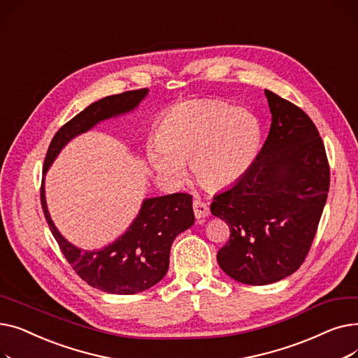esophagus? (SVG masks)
I'll list each match as a JSON object with an SVG mask.
<instances>
[{
	"label": "esophagus",
	"instance_id": "obj_1",
	"mask_svg": "<svg viewBox=\"0 0 358 358\" xmlns=\"http://www.w3.org/2000/svg\"><path fill=\"white\" fill-rule=\"evenodd\" d=\"M193 210H194L196 219H204V217H209L210 216L209 206L206 204L204 201H200V200H194L193 201Z\"/></svg>",
	"mask_w": 358,
	"mask_h": 358
}]
</instances>
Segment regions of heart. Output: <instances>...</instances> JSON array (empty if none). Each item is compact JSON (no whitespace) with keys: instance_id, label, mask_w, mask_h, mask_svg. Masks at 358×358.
I'll list each match as a JSON object with an SVG mask.
<instances>
[{"instance_id":"heart-1","label":"heart","mask_w":358,"mask_h":358,"mask_svg":"<svg viewBox=\"0 0 358 358\" xmlns=\"http://www.w3.org/2000/svg\"><path fill=\"white\" fill-rule=\"evenodd\" d=\"M261 141V124L251 111L217 100H194L165 113L157 141L148 143L146 158L154 171L171 184L182 182L184 162L190 161L199 182L220 190L247 174Z\"/></svg>"}]
</instances>
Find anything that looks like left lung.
I'll list each match as a JSON object with an SVG mask.
<instances>
[{"mask_svg": "<svg viewBox=\"0 0 358 358\" xmlns=\"http://www.w3.org/2000/svg\"><path fill=\"white\" fill-rule=\"evenodd\" d=\"M264 92L271 111L267 141L247 174L210 204L231 231L217 252L219 266L251 286L275 283L302 266L329 192V164L316 126L302 108Z\"/></svg>", "mask_w": 358, "mask_h": 358, "instance_id": "left-lung-1", "label": "left lung"}]
</instances>
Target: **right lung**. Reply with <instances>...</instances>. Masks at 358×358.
Instances as JSON below:
<instances>
[{
	"instance_id": "right-lung-1",
	"label": "right lung",
	"mask_w": 358,
	"mask_h": 358,
	"mask_svg": "<svg viewBox=\"0 0 358 358\" xmlns=\"http://www.w3.org/2000/svg\"><path fill=\"white\" fill-rule=\"evenodd\" d=\"M146 94L148 90L142 88L104 97L65 123L49 145L43 176L71 139L103 120L135 110ZM192 200L187 193L145 199L138 216L122 236L101 250L84 251L72 245L56 229L48 212L43 182L41 189L49 229L73 271L91 287L111 294L141 293L162 280L168 271L174 239L194 223Z\"/></svg>"
}]
</instances>
